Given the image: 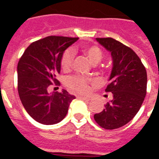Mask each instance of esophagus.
Wrapping results in <instances>:
<instances>
[{
	"mask_svg": "<svg viewBox=\"0 0 159 159\" xmlns=\"http://www.w3.org/2000/svg\"><path fill=\"white\" fill-rule=\"evenodd\" d=\"M78 98H79V99H82V100H87V101H89V100H91L89 97L82 96V95H79V96H78Z\"/></svg>",
	"mask_w": 159,
	"mask_h": 159,
	"instance_id": "34e87169",
	"label": "esophagus"
}]
</instances>
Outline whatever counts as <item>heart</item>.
I'll return each mask as SVG.
<instances>
[{"instance_id":"1","label":"heart","mask_w":159,"mask_h":159,"mask_svg":"<svg viewBox=\"0 0 159 159\" xmlns=\"http://www.w3.org/2000/svg\"><path fill=\"white\" fill-rule=\"evenodd\" d=\"M84 52L86 53L90 62L93 64L99 63L103 58V52L98 46H89L84 48ZM73 59H74V51L72 49H67L63 52L60 59V66L64 70H68L71 67ZM93 82V80L81 76V75H74L67 77L66 79V86L70 89L76 91L78 93H86L89 91V85Z\"/></svg>"}]
</instances>
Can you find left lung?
Listing matches in <instances>:
<instances>
[{"instance_id":"left-lung-1","label":"left lung","mask_w":159,"mask_h":159,"mask_svg":"<svg viewBox=\"0 0 159 159\" xmlns=\"http://www.w3.org/2000/svg\"><path fill=\"white\" fill-rule=\"evenodd\" d=\"M96 40L112 57L106 92H111L113 98L93 118L101 128L115 129L127 124L140 110L147 94V70L136 53L122 42L111 37Z\"/></svg>"}]
</instances>
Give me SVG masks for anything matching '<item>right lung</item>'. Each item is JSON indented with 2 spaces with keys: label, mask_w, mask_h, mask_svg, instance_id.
<instances>
[{
  "label": "right lung",
  "mask_w": 159,
  "mask_h": 159,
  "mask_svg": "<svg viewBox=\"0 0 159 159\" xmlns=\"http://www.w3.org/2000/svg\"><path fill=\"white\" fill-rule=\"evenodd\" d=\"M77 37L50 36L32 42L18 63V91L26 111L42 124L59 123L66 117L75 99L66 90L48 93L52 84L59 85L56 76L60 72V59Z\"/></svg>",
  "instance_id": "right-lung-1"
}]
</instances>
